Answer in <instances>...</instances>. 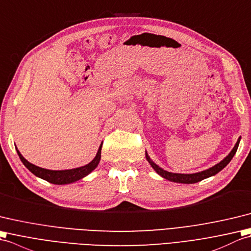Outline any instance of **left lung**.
<instances>
[{
	"label": "left lung",
	"mask_w": 251,
	"mask_h": 251,
	"mask_svg": "<svg viewBox=\"0 0 251 251\" xmlns=\"http://www.w3.org/2000/svg\"><path fill=\"white\" fill-rule=\"evenodd\" d=\"M239 142H241V136L238 137L235 146L233 147L230 153L227 154L224 160H221L219 163H217L216 165L211 166V168H209L207 170H204L202 172H198V173H192V174H180V173H172V172L165 171L162 168H160L159 165L155 164L153 161L150 159L147 151H146V160L148 161L149 164L151 165V168L155 172H157V174H159L161 177L165 178V179H168L173 182H179V183H196V182H199L203 179H206V178H208V177L215 176L217 173H219L221 170H224L226 166L230 163V161L236 153Z\"/></svg>",
	"instance_id": "8db88e82"
}]
</instances>
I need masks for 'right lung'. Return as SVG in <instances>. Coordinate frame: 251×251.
<instances>
[{
  "label": "right lung",
  "instance_id": "1",
  "mask_svg": "<svg viewBox=\"0 0 251 251\" xmlns=\"http://www.w3.org/2000/svg\"><path fill=\"white\" fill-rule=\"evenodd\" d=\"M102 145H103V143H101V145H100L96 157L93 158L91 162H89L88 164L83 165V166H80V168L71 169V170H60V171L43 169V168H40V166L32 164L26 159L24 158V155L20 153V151L17 147H16V150H17V153H18L19 158L21 160V162L24 163L25 168L31 173H33L35 176L40 177V178H42V179L46 180L50 183H53V185H68V183L75 182L77 180L81 179V178L86 177L87 175L90 174V173L94 169L97 168L100 163V161H101Z\"/></svg>",
  "mask_w": 251,
  "mask_h": 251
}]
</instances>
